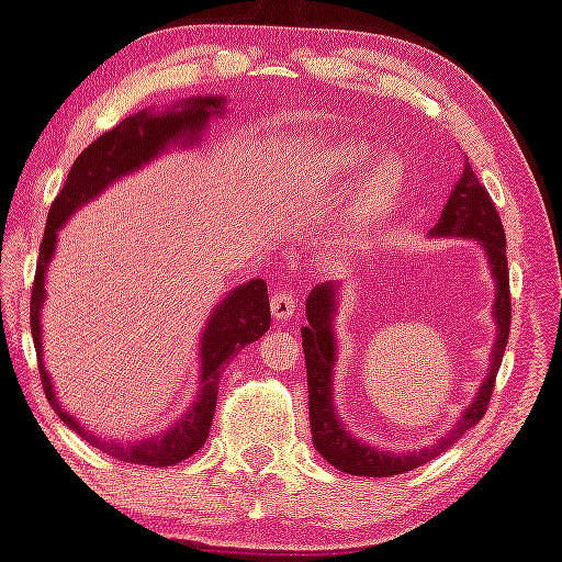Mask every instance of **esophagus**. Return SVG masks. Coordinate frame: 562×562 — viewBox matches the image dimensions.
Instances as JSON below:
<instances>
[{
	"label": "esophagus",
	"mask_w": 562,
	"mask_h": 562,
	"mask_svg": "<svg viewBox=\"0 0 562 562\" xmlns=\"http://www.w3.org/2000/svg\"><path fill=\"white\" fill-rule=\"evenodd\" d=\"M270 310L274 322H284L294 316V297L290 292H274L272 300H270Z\"/></svg>",
	"instance_id": "34e87169"
}]
</instances>
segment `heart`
<instances>
[{
    "mask_svg": "<svg viewBox=\"0 0 562 562\" xmlns=\"http://www.w3.org/2000/svg\"><path fill=\"white\" fill-rule=\"evenodd\" d=\"M373 149L361 142H351V145L336 147L326 155L324 161V175L326 177H344L351 171L366 167V161L371 159ZM405 169L403 161L397 157H383L369 175L363 177L359 191H356L349 209L344 211V233L349 236H361L363 231H369L375 221H381L387 211L393 209L403 191Z\"/></svg>",
    "mask_w": 562,
    "mask_h": 562,
    "instance_id": "1",
    "label": "heart"
}]
</instances>
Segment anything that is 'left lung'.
Here are the masks:
<instances>
[{
	"instance_id": "1",
	"label": "left lung",
	"mask_w": 562,
	"mask_h": 562,
	"mask_svg": "<svg viewBox=\"0 0 562 562\" xmlns=\"http://www.w3.org/2000/svg\"><path fill=\"white\" fill-rule=\"evenodd\" d=\"M430 238H467L482 248L488 272L494 280V344L488 353V371L482 385L469 405L457 417V423L430 447H420L413 452H391L373 447L361 437H356L336 411L334 401V369L339 359V339H336V314L341 302V282H322L314 284L307 297V326L302 329V349L307 361V387H310V425L312 442L319 454L331 467L341 469L353 476H393L403 472H413L423 467L432 457L445 452L454 445L469 427H474L486 413V403L492 397L494 381L502 366V356L508 341V326H512V294H508V265H506V238L502 218L488 199L486 189L474 177L469 159L464 157L462 175L447 196L445 209L435 226L427 233Z\"/></svg>"
}]
</instances>
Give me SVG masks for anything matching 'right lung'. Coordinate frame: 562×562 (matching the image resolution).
I'll list each match as a JSON object with an SVG mask.
<instances>
[{"label":"right lung","mask_w":562,"mask_h":562,"mask_svg":"<svg viewBox=\"0 0 562 562\" xmlns=\"http://www.w3.org/2000/svg\"><path fill=\"white\" fill-rule=\"evenodd\" d=\"M226 95H196L177 100L167 108H145L125 117L120 125L100 135L88 149L80 151V157L68 171L64 189L50 203L32 290V336L38 356L41 383H44L48 403L60 420L78 432V437H83L88 445L120 459V462L171 467L201 450L213 423L223 371L248 344L258 341L270 329L268 284L260 278L248 280L213 304L199 336V385L187 411L165 430L135 442H120L95 432L93 427L70 415L66 405L58 401L56 385L46 371L41 312H44V302L48 297L46 274L58 248V233L76 216V211L95 201L112 183L149 167L151 161L175 149L203 147V135L209 132L211 120L226 117Z\"/></svg>","instance_id":"1"}]
</instances>
